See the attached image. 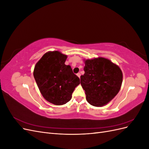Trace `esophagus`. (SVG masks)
<instances>
[{
  "label": "esophagus",
  "instance_id": "esophagus-1",
  "mask_svg": "<svg viewBox=\"0 0 149 149\" xmlns=\"http://www.w3.org/2000/svg\"><path fill=\"white\" fill-rule=\"evenodd\" d=\"M77 76H78V77L80 78V76H81V73H78L77 74Z\"/></svg>",
  "mask_w": 149,
  "mask_h": 149
}]
</instances>
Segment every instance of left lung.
Returning <instances> with one entry per match:
<instances>
[{"mask_svg":"<svg viewBox=\"0 0 149 149\" xmlns=\"http://www.w3.org/2000/svg\"><path fill=\"white\" fill-rule=\"evenodd\" d=\"M84 74L81 76V84L90 104L106 105L119 91L123 73L119 67L104 58L85 61Z\"/></svg>","mask_w":149,"mask_h":149,"instance_id":"left-lung-1","label":"left lung"}]
</instances>
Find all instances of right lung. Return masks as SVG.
Segmentation results:
<instances>
[{
	"mask_svg": "<svg viewBox=\"0 0 149 149\" xmlns=\"http://www.w3.org/2000/svg\"><path fill=\"white\" fill-rule=\"evenodd\" d=\"M66 55L59 52L46 53L36 64L33 76L42 96L55 105L70 101L80 83L70 65L65 64Z\"/></svg>",
	"mask_w": 149,
	"mask_h": 149,
	"instance_id": "add662e5",
	"label": "right lung"
}]
</instances>
